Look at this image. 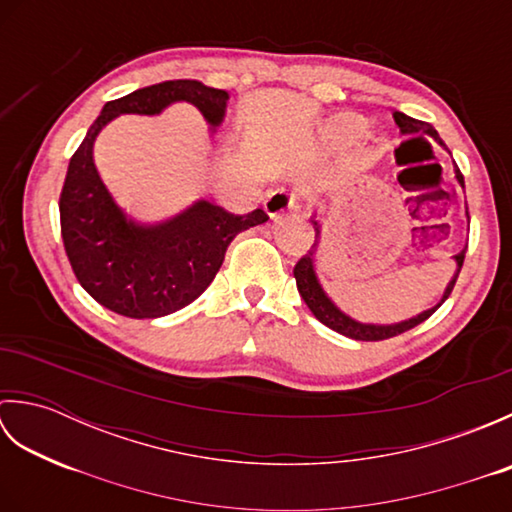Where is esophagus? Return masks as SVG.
<instances>
[{"label":"esophagus","instance_id":"34e87169","mask_svg":"<svg viewBox=\"0 0 512 512\" xmlns=\"http://www.w3.org/2000/svg\"><path fill=\"white\" fill-rule=\"evenodd\" d=\"M297 206V198L295 193H290L286 189H279V191H273L268 195V198L264 200V211L268 213V217H281L284 213L292 211Z\"/></svg>","mask_w":512,"mask_h":512}]
</instances>
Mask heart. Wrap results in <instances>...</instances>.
<instances>
[{
    "label": "heart",
    "instance_id": "1",
    "mask_svg": "<svg viewBox=\"0 0 512 512\" xmlns=\"http://www.w3.org/2000/svg\"><path fill=\"white\" fill-rule=\"evenodd\" d=\"M365 127L354 116H336L328 127V138L334 145H352L363 136Z\"/></svg>",
    "mask_w": 512,
    "mask_h": 512
}]
</instances>
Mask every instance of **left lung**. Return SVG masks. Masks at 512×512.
I'll return each mask as SVG.
<instances>
[{"instance_id": "1", "label": "left lung", "mask_w": 512, "mask_h": 512, "mask_svg": "<svg viewBox=\"0 0 512 512\" xmlns=\"http://www.w3.org/2000/svg\"><path fill=\"white\" fill-rule=\"evenodd\" d=\"M394 121H396V125L400 127V134L411 136V134H420V132H422V134H427V136H431L433 140H436V143H438L440 147L447 149V145L442 143V138L438 136L436 129H433L429 123L416 121V118H411V116L402 114V112H394ZM455 178H458L460 187L464 189V176L460 173L458 165H455ZM466 217H469V211H466ZM312 226H314V233H317V235H314V246L308 250V255H303V257L299 259L297 266H295L297 290H299L301 299L306 301V306L310 308V312L314 314V317H317L323 325H328L330 330L339 332V334H343V336H350V339H354V341H383V339H391V336L407 332V330H411V328H416L418 323L427 321V319L431 317V314L436 312V310L442 306V303L449 299L451 290H453V286H455V279H458L460 270H462V264H464L466 248L460 250L458 255H453L455 266H458V270H455V275H453V279L449 281V286L444 288V295H442L438 306L424 310V312L416 314V317L405 319V321H400V323H387V325H385V323H361V321L352 319L350 314H345V312H343L339 306H336V303L328 297V292L323 290L321 281H319V277H317V270H314V253H317V244H319L317 237H319V233H321V226H319L317 220H314V217H312Z\"/></svg>"}]
</instances>
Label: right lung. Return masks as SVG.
Listing matches in <instances>:
<instances>
[{
	"mask_svg": "<svg viewBox=\"0 0 512 512\" xmlns=\"http://www.w3.org/2000/svg\"><path fill=\"white\" fill-rule=\"evenodd\" d=\"M228 92L200 81H162L105 103L70 160L59 200L61 237L79 284L116 314L158 319L198 299L209 288L235 235L268 215L226 213L206 200L158 222H143L116 202L94 165L101 129L121 114L158 116L173 103L198 107L215 129L224 121Z\"/></svg>",
	"mask_w": 512,
	"mask_h": 512,
	"instance_id": "right-lung-1",
	"label": "right lung"
}]
</instances>
